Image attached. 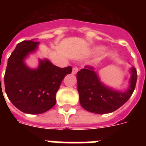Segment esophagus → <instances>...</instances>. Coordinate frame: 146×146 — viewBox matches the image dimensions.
Wrapping results in <instances>:
<instances>
[{
  "label": "esophagus",
  "instance_id": "obj_1",
  "mask_svg": "<svg viewBox=\"0 0 146 146\" xmlns=\"http://www.w3.org/2000/svg\"><path fill=\"white\" fill-rule=\"evenodd\" d=\"M78 71H79V68H78V67H76V66H75V67H73V71H72V73H73V74H76Z\"/></svg>",
  "mask_w": 146,
  "mask_h": 146
}]
</instances>
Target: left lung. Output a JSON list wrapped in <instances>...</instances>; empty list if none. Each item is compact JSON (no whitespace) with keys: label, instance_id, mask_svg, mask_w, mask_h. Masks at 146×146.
I'll use <instances>...</instances> for the list:
<instances>
[{"label":"left lung","instance_id":"8db88e82","mask_svg":"<svg viewBox=\"0 0 146 146\" xmlns=\"http://www.w3.org/2000/svg\"><path fill=\"white\" fill-rule=\"evenodd\" d=\"M129 87L124 92L111 89L100 82L97 73L89 66L81 69L76 74L78 92L81 106L95 113H111L129 100L133 92L137 80V72L130 69Z\"/></svg>","mask_w":146,"mask_h":146}]
</instances>
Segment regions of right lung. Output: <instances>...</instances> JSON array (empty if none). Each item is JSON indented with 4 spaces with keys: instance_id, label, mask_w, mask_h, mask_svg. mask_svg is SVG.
I'll list each match as a JSON object with an SVG mask.
<instances>
[{
    "instance_id": "obj_1",
    "label": "right lung",
    "mask_w": 146,
    "mask_h": 146,
    "mask_svg": "<svg viewBox=\"0 0 146 146\" xmlns=\"http://www.w3.org/2000/svg\"><path fill=\"white\" fill-rule=\"evenodd\" d=\"M38 44L33 40L17 44L8 59L4 75L8 98L19 111L30 114L44 113L54 106L62 80L72 72L71 66L60 68L47 59L39 60L37 69L26 66L24 59Z\"/></svg>"
}]
</instances>
